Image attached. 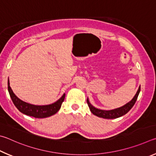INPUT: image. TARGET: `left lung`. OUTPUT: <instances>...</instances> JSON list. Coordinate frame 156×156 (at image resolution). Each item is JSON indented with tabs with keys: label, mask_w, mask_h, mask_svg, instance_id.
Returning <instances> with one entry per match:
<instances>
[{
	"label": "left lung",
	"mask_w": 156,
	"mask_h": 156,
	"mask_svg": "<svg viewBox=\"0 0 156 156\" xmlns=\"http://www.w3.org/2000/svg\"><path fill=\"white\" fill-rule=\"evenodd\" d=\"M140 86L139 87L137 92L135 94L134 97L133 98L132 101L129 102H128L127 104L125 105L122 106L121 108L114 109V110H99V109H97L94 108L93 105L90 104V103L89 102L88 99H87V103H88V107L90 110L91 112L94 114L95 116H97L98 117H100V118L103 119H114L119 118V117H121L122 116L125 115V114H127L128 112H129L132 107L134 105L135 103L137 100V98L138 97V94L140 93Z\"/></svg>",
	"instance_id": "obj_1"
}]
</instances>
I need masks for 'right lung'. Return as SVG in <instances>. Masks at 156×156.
<instances>
[{
	"label": "right lung",
	"instance_id": "1",
	"mask_svg": "<svg viewBox=\"0 0 156 156\" xmlns=\"http://www.w3.org/2000/svg\"><path fill=\"white\" fill-rule=\"evenodd\" d=\"M8 91H9L10 97L13 104L20 112L26 114L27 116H33L37 119L46 118V117L53 116L55 114H56L61 108L62 103L65 99V94H64L59 100L50 105H35L30 104V103L20 100L16 96L9 86V80H8Z\"/></svg>",
	"mask_w": 156,
	"mask_h": 156
}]
</instances>
